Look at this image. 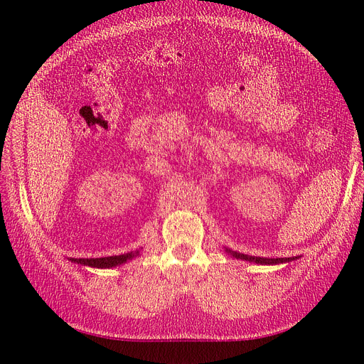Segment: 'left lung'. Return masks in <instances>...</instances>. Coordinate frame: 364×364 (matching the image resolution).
<instances>
[{
    "label": "left lung",
    "mask_w": 364,
    "mask_h": 364,
    "mask_svg": "<svg viewBox=\"0 0 364 364\" xmlns=\"http://www.w3.org/2000/svg\"><path fill=\"white\" fill-rule=\"evenodd\" d=\"M229 255L235 257L237 259H243V261H249V262H257V264H264V266H273V264H282V262H290L293 259H296L297 257L293 258H261V257H250V255H245V253L240 252H234V250H228Z\"/></svg>",
    "instance_id": "left-lung-1"
}]
</instances>
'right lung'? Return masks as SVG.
Masks as SVG:
<instances>
[{
	"mask_svg": "<svg viewBox=\"0 0 364 364\" xmlns=\"http://www.w3.org/2000/svg\"><path fill=\"white\" fill-rule=\"evenodd\" d=\"M139 255V252H129L124 255H115V257H105V258H70V261L82 264V266L87 267H97V269H109V267H117L119 264H124L127 259L135 258Z\"/></svg>",
	"mask_w": 364,
	"mask_h": 364,
	"instance_id": "obj_1",
	"label": "right lung"
}]
</instances>
